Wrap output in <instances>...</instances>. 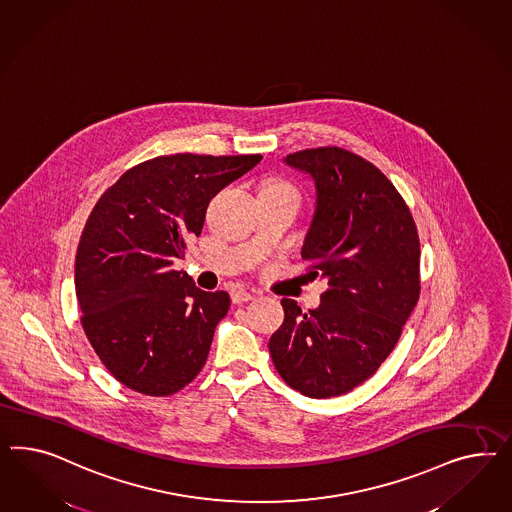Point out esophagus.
Wrapping results in <instances>:
<instances>
[{
	"label": "esophagus",
	"instance_id": "34e87169",
	"mask_svg": "<svg viewBox=\"0 0 512 512\" xmlns=\"http://www.w3.org/2000/svg\"><path fill=\"white\" fill-rule=\"evenodd\" d=\"M231 298H233L234 304H244V302L253 300V295L249 291H244V289H236V291H233Z\"/></svg>",
	"mask_w": 512,
	"mask_h": 512
}]
</instances>
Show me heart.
<instances>
[{"label":"heart","mask_w":512,"mask_h":512,"mask_svg":"<svg viewBox=\"0 0 512 512\" xmlns=\"http://www.w3.org/2000/svg\"><path fill=\"white\" fill-rule=\"evenodd\" d=\"M264 187H287V189H295V187L289 186L287 182H281V180H268Z\"/></svg>","instance_id":"heart-1"}]
</instances>
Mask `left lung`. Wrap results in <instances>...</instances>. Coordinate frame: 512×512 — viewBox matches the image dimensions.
Returning a JSON list of instances; mask_svg holds the SVG:
<instances>
[{"mask_svg":"<svg viewBox=\"0 0 512 512\" xmlns=\"http://www.w3.org/2000/svg\"><path fill=\"white\" fill-rule=\"evenodd\" d=\"M285 163L315 182L302 257L328 289L308 313L283 298L285 319L268 349L289 387L334 398L370 379L400 340L419 302V233L402 195L364 157L321 146Z\"/></svg>","mask_w":512,"mask_h":512,"instance_id":"left-lung-1","label":"left lung"}]
</instances>
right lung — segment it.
Listing matches in <instances>:
<instances>
[{
  "label": "right lung",
  "mask_w": 512,
  "mask_h": 512,
  "mask_svg": "<svg viewBox=\"0 0 512 512\" xmlns=\"http://www.w3.org/2000/svg\"><path fill=\"white\" fill-rule=\"evenodd\" d=\"M263 155H159L125 171L93 206L78 242L75 289L93 351L122 385L171 396L204 366L225 291L172 270L210 201Z\"/></svg>",
  "instance_id": "add662e5"
}]
</instances>
